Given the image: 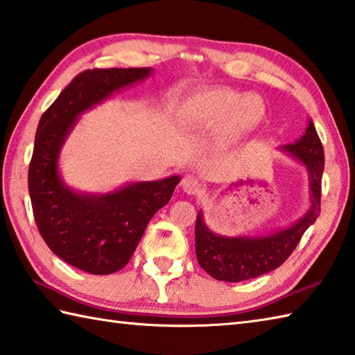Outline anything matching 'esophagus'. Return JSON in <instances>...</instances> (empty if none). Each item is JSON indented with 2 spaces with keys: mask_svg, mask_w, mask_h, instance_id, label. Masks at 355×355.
Wrapping results in <instances>:
<instances>
[{
  "mask_svg": "<svg viewBox=\"0 0 355 355\" xmlns=\"http://www.w3.org/2000/svg\"><path fill=\"white\" fill-rule=\"evenodd\" d=\"M182 187L186 193L193 196V193H197L200 189V182L193 175H186L182 180Z\"/></svg>",
  "mask_w": 355,
  "mask_h": 355,
  "instance_id": "obj_1",
  "label": "esophagus"
}]
</instances>
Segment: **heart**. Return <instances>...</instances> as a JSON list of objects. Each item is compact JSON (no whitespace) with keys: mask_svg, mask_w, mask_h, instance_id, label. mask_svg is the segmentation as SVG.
<instances>
[{"mask_svg":"<svg viewBox=\"0 0 355 355\" xmlns=\"http://www.w3.org/2000/svg\"><path fill=\"white\" fill-rule=\"evenodd\" d=\"M266 104L260 96L231 87H209L180 104L178 118L191 130H218L221 143L234 144L259 129L266 118Z\"/></svg>","mask_w":355,"mask_h":355,"instance_id":"1","label":"heart"}]
</instances>
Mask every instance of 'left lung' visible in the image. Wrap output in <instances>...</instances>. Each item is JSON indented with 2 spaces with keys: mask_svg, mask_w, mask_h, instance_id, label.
Listing matches in <instances>:
<instances>
[{
  "mask_svg": "<svg viewBox=\"0 0 355 355\" xmlns=\"http://www.w3.org/2000/svg\"><path fill=\"white\" fill-rule=\"evenodd\" d=\"M280 149L300 163L308 173L311 201L308 211L293 225L265 234L221 235L206 225L200 209L196 223V254L200 266L215 280L237 283L277 269L293 254L302 235L315 223L320 214L324 155L312 120H308V128L298 140L280 146Z\"/></svg>",
  "mask_w": 355,
  "mask_h": 355,
  "instance_id": "left-lung-1",
  "label": "left lung"
}]
</instances>
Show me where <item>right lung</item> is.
Instances as JSON below:
<instances>
[{"instance_id":"1","label":"right lung","mask_w":355,"mask_h":355,"mask_svg":"<svg viewBox=\"0 0 355 355\" xmlns=\"http://www.w3.org/2000/svg\"><path fill=\"white\" fill-rule=\"evenodd\" d=\"M152 73V67L81 72L38 123L29 166L35 221L55 255L89 274H114L128 265L149 220L169 203L180 175L124 183L109 192L76 191L60 172L62 146L83 114Z\"/></svg>"}]
</instances>
